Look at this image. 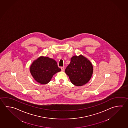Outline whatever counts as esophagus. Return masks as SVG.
<instances>
[{"mask_svg": "<svg viewBox=\"0 0 128 128\" xmlns=\"http://www.w3.org/2000/svg\"><path fill=\"white\" fill-rule=\"evenodd\" d=\"M60 68L62 71H64V67H61Z\"/></svg>", "mask_w": 128, "mask_h": 128, "instance_id": "34e87169", "label": "esophagus"}]
</instances>
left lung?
<instances>
[{"label": "left lung", "mask_w": 128, "mask_h": 128, "mask_svg": "<svg viewBox=\"0 0 128 128\" xmlns=\"http://www.w3.org/2000/svg\"><path fill=\"white\" fill-rule=\"evenodd\" d=\"M93 70V66L91 62L81 54L78 56H72L65 72L74 85L81 86L90 80Z\"/></svg>", "instance_id": "1"}]
</instances>
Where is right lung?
Returning <instances> with one entry per match:
<instances>
[{"instance_id": "add662e5", "label": "right lung", "mask_w": 128, "mask_h": 128, "mask_svg": "<svg viewBox=\"0 0 128 128\" xmlns=\"http://www.w3.org/2000/svg\"><path fill=\"white\" fill-rule=\"evenodd\" d=\"M30 70L36 81L42 84H46L51 80L54 75L60 71L61 69L53 59L40 56L33 62Z\"/></svg>"}]
</instances>
